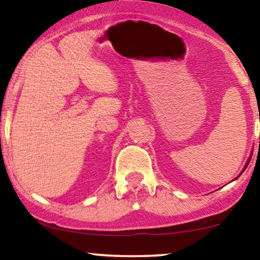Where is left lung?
<instances>
[{
  "mask_svg": "<svg viewBox=\"0 0 260 260\" xmlns=\"http://www.w3.org/2000/svg\"><path fill=\"white\" fill-rule=\"evenodd\" d=\"M259 143H260V142H259ZM250 161H251V158H250V159H248V161H247V163H246V167L248 166V163H250ZM246 167H245V169H246Z\"/></svg>",
  "mask_w": 260,
  "mask_h": 260,
  "instance_id": "1",
  "label": "left lung"
}]
</instances>
